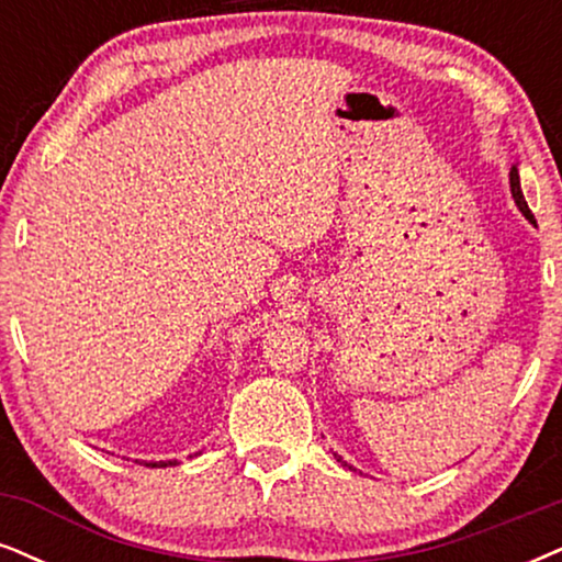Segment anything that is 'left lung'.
<instances>
[{
  "instance_id": "8db88e82",
  "label": "left lung",
  "mask_w": 562,
  "mask_h": 562,
  "mask_svg": "<svg viewBox=\"0 0 562 562\" xmlns=\"http://www.w3.org/2000/svg\"><path fill=\"white\" fill-rule=\"evenodd\" d=\"M510 194H514L518 210H521V215L527 217L529 223H535V215H531L527 199H524V194H521V183H518V170H516V166L510 168ZM535 225H537V223H535ZM337 461H342V459H337ZM342 464H345V461H342ZM350 470H352V467H350Z\"/></svg>"
}]
</instances>
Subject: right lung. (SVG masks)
I'll use <instances>...</instances> for the list:
<instances>
[{"mask_svg": "<svg viewBox=\"0 0 562 562\" xmlns=\"http://www.w3.org/2000/svg\"><path fill=\"white\" fill-rule=\"evenodd\" d=\"M173 467V464H179V461H153V464H147V467Z\"/></svg>", "mask_w": 562, "mask_h": 562, "instance_id": "add662e5", "label": "right lung"}]
</instances>
